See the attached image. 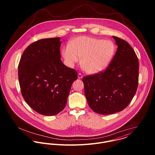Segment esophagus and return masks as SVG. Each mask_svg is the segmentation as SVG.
<instances>
[{
    "label": "esophagus",
    "mask_w": 155,
    "mask_h": 155,
    "mask_svg": "<svg viewBox=\"0 0 155 155\" xmlns=\"http://www.w3.org/2000/svg\"><path fill=\"white\" fill-rule=\"evenodd\" d=\"M78 77L79 79H82L83 78V76L81 73H79L78 75Z\"/></svg>",
    "instance_id": "esophagus-1"
}]
</instances>
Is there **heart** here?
<instances>
[{"label": "heart", "instance_id": "obj_1", "mask_svg": "<svg viewBox=\"0 0 155 155\" xmlns=\"http://www.w3.org/2000/svg\"><path fill=\"white\" fill-rule=\"evenodd\" d=\"M116 46L110 40L82 36L74 38L62 49V55L68 66L73 67L81 58V65L89 74L104 71L110 64Z\"/></svg>", "mask_w": 155, "mask_h": 155}]
</instances>
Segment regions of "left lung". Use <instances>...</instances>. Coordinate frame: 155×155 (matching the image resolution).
I'll use <instances>...</instances> for the list:
<instances>
[{"mask_svg":"<svg viewBox=\"0 0 155 155\" xmlns=\"http://www.w3.org/2000/svg\"><path fill=\"white\" fill-rule=\"evenodd\" d=\"M117 46L104 71L84 77L89 106L95 113L110 114L125 109L133 100L138 84L139 63L127 42L112 36Z\"/></svg>","mask_w":155,"mask_h":155,"instance_id":"8db88e82","label":"left lung"}]
</instances>
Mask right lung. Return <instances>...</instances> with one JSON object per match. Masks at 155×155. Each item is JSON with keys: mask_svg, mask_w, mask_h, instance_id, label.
<instances>
[{"mask_svg": "<svg viewBox=\"0 0 155 155\" xmlns=\"http://www.w3.org/2000/svg\"><path fill=\"white\" fill-rule=\"evenodd\" d=\"M60 38L43 39L30 45L18 65L22 97L38 113L53 116L63 110L77 71L61 60Z\"/></svg>", "mask_w": 155, "mask_h": 155, "instance_id": "add662e5", "label": "right lung"}]
</instances>
